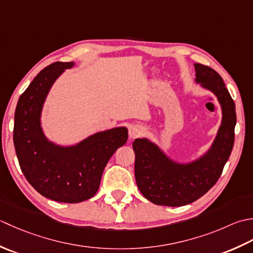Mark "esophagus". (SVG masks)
<instances>
[{"mask_svg":"<svg viewBox=\"0 0 253 253\" xmlns=\"http://www.w3.org/2000/svg\"><path fill=\"white\" fill-rule=\"evenodd\" d=\"M142 133H143V127L138 126H133L130 127V130H128V135H130L131 138H135L137 136H140Z\"/></svg>","mask_w":253,"mask_h":253,"instance_id":"34e87169","label":"esophagus"}]
</instances>
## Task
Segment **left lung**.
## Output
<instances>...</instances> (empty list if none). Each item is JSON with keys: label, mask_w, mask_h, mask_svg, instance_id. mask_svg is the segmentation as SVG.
I'll list each match as a JSON object with an SVG mask.
<instances>
[{"label": "left lung", "mask_w": 253, "mask_h": 253, "mask_svg": "<svg viewBox=\"0 0 253 253\" xmlns=\"http://www.w3.org/2000/svg\"><path fill=\"white\" fill-rule=\"evenodd\" d=\"M195 81L213 91L223 111L217 136L210 151L187 165L174 163L146 138L133 142L137 188L148 201L165 206L190 204L204 195L220 177L235 141V102L220 75L210 66L195 63Z\"/></svg>", "instance_id": "obj_1"}]
</instances>
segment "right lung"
Wrapping results in <instances>:
<instances>
[{"instance_id": "add662e5", "label": "right lung", "mask_w": 253, "mask_h": 253, "mask_svg": "<svg viewBox=\"0 0 253 253\" xmlns=\"http://www.w3.org/2000/svg\"><path fill=\"white\" fill-rule=\"evenodd\" d=\"M73 62H54L35 77L20 95L14 123V145L20 169L41 195L56 202L79 203L99 189L108 161L127 140L126 127L96 133L75 146L49 142L40 126V113L54 81Z\"/></svg>"}]
</instances>
